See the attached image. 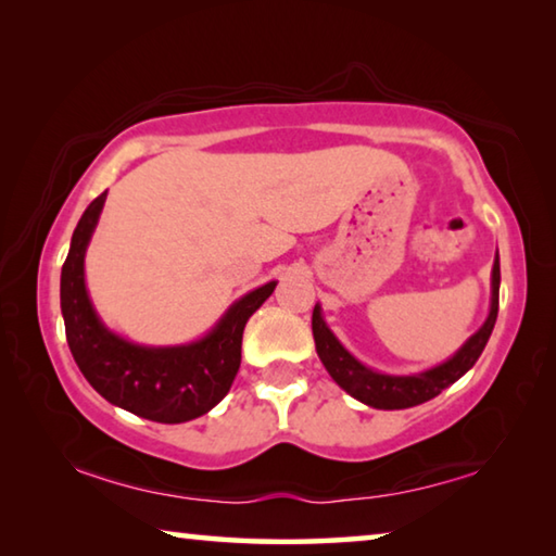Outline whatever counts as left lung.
Listing matches in <instances>:
<instances>
[{
    "label": "left lung",
    "instance_id": "left-lung-1",
    "mask_svg": "<svg viewBox=\"0 0 556 556\" xmlns=\"http://www.w3.org/2000/svg\"><path fill=\"white\" fill-rule=\"evenodd\" d=\"M497 294H501V257L495 255L491 271V308H488L483 326L454 355L446 357L444 363L421 372H380L357 361L328 328L321 304L314 306L312 316L316 353L338 388L345 390L357 402L368 404L372 409L417 407L421 402L434 400L441 390H446L448 384H454L473 368L483 353L488 338L493 333L497 318Z\"/></svg>",
    "mask_w": 556,
    "mask_h": 556
}]
</instances>
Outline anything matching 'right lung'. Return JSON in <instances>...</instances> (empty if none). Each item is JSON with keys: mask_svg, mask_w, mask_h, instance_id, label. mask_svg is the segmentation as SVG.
I'll return each instance as SVG.
<instances>
[{"mask_svg": "<svg viewBox=\"0 0 556 556\" xmlns=\"http://www.w3.org/2000/svg\"><path fill=\"white\" fill-rule=\"evenodd\" d=\"M108 191L92 201L75 225L61 269V314L65 338L80 372L110 404L159 425H181L211 412L230 392L240 370L242 331L271 296L277 281L232 301L208 333L191 343L144 345L105 326L86 285V252L98 228Z\"/></svg>", "mask_w": 556, "mask_h": 556, "instance_id": "obj_1", "label": "right lung"}]
</instances>
